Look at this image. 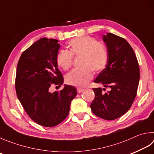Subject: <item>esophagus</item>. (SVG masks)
Returning <instances> with one entry per match:
<instances>
[{"mask_svg":"<svg viewBox=\"0 0 154 154\" xmlns=\"http://www.w3.org/2000/svg\"><path fill=\"white\" fill-rule=\"evenodd\" d=\"M84 91L83 88H77V92L78 93H81Z\"/></svg>","mask_w":154,"mask_h":154,"instance_id":"34e87169","label":"esophagus"}]
</instances>
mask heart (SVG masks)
I'll use <instances>...</instances> for the list:
<instances>
[{"label": "heart", "instance_id": "b5f03b06", "mask_svg": "<svg viewBox=\"0 0 154 154\" xmlns=\"http://www.w3.org/2000/svg\"><path fill=\"white\" fill-rule=\"evenodd\" d=\"M69 51L61 50L56 57L59 67L66 69L71 67L73 57H81V68L73 69L66 76V82L76 87H84L92 80L93 73L105 68L107 52L102 43L89 36L77 37L68 43Z\"/></svg>", "mask_w": 154, "mask_h": 154}]
</instances>
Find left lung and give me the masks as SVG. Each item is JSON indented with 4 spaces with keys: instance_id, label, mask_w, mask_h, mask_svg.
<instances>
[{
    "instance_id": "left-lung-1",
    "label": "left lung",
    "mask_w": 154,
    "mask_h": 154,
    "mask_svg": "<svg viewBox=\"0 0 154 154\" xmlns=\"http://www.w3.org/2000/svg\"><path fill=\"white\" fill-rule=\"evenodd\" d=\"M103 39L107 49V62L94 82L109 88V91L103 94L100 88H93L95 97L91 108L98 117L115 120L128 111L135 100L140 68L134 51L125 39L111 33L103 35Z\"/></svg>"
}]
</instances>
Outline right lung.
Wrapping results in <instances>:
<instances>
[{
	"label": "right lung",
	"mask_w": 154,
	"mask_h": 154,
	"mask_svg": "<svg viewBox=\"0 0 154 154\" xmlns=\"http://www.w3.org/2000/svg\"><path fill=\"white\" fill-rule=\"evenodd\" d=\"M58 40L43 37L23 52L17 67V97L32 120L43 127H54L68 115L71 101L76 96L75 87L64 85L62 91L51 92L63 78L57 68Z\"/></svg>",
	"instance_id": "1"
}]
</instances>
